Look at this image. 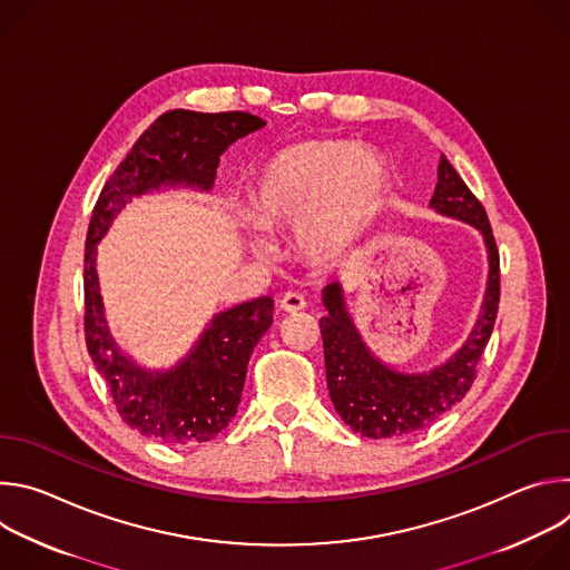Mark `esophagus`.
Returning a JSON list of instances; mask_svg holds the SVG:
<instances>
[{
  "label": "esophagus",
  "mask_w": 570,
  "mask_h": 570,
  "mask_svg": "<svg viewBox=\"0 0 570 570\" xmlns=\"http://www.w3.org/2000/svg\"><path fill=\"white\" fill-rule=\"evenodd\" d=\"M279 308L284 313H297L302 308H306V299L299 295V293H286L282 299H279Z\"/></svg>",
  "instance_id": "obj_1"
}]
</instances>
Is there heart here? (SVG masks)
<instances>
[{
  "instance_id": "b5f03b06",
  "label": "heart",
  "mask_w": 570,
  "mask_h": 570,
  "mask_svg": "<svg viewBox=\"0 0 570 570\" xmlns=\"http://www.w3.org/2000/svg\"><path fill=\"white\" fill-rule=\"evenodd\" d=\"M387 191L383 159L345 139H308L275 153L250 185L248 246L268 255L264 229L293 227V246L313 268H334L370 227Z\"/></svg>"
}]
</instances>
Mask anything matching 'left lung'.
<instances>
[{"mask_svg":"<svg viewBox=\"0 0 570 570\" xmlns=\"http://www.w3.org/2000/svg\"><path fill=\"white\" fill-rule=\"evenodd\" d=\"M431 209L475 227L487 250V286L482 306L466 341L440 365L426 372H401L381 361L347 308L341 282L324 286L320 334L327 367V387L336 413L354 431L372 440H396L420 433L462 401L475 379V365L492 336L501 297L499 250L490 220L478 198L442 155Z\"/></svg>","mask_w":570,"mask_h":570,"instance_id":"1","label":"left lung"}]
</instances>
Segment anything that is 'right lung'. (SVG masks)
I'll use <instances>...</instances> for the list:
<instances>
[{"label": "right lung", "instance_id": "right-lung-1", "mask_svg": "<svg viewBox=\"0 0 570 570\" xmlns=\"http://www.w3.org/2000/svg\"><path fill=\"white\" fill-rule=\"evenodd\" d=\"M266 126L250 112L169 110L135 141L106 183L86 240V343L121 420L171 446L214 440L236 415L253 350L273 324V297L236 304L207 322L194 347L171 367L139 365L115 341L97 275V246L121 209L161 189L209 191L220 155Z\"/></svg>", "mask_w": 570, "mask_h": 570}]
</instances>
